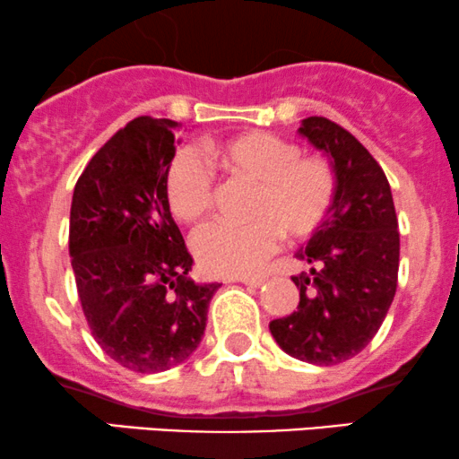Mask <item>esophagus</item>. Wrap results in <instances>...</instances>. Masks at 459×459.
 I'll return each mask as SVG.
<instances>
[{
    "instance_id": "1",
    "label": "esophagus",
    "mask_w": 459,
    "mask_h": 459,
    "mask_svg": "<svg viewBox=\"0 0 459 459\" xmlns=\"http://www.w3.org/2000/svg\"><path fill=\"white\" fill-rule=\"evenodd\" d=\"M242 284H247V287H261V284H265V278L264 276H248V278H240Z\"/></svg>"
}]
</instances>
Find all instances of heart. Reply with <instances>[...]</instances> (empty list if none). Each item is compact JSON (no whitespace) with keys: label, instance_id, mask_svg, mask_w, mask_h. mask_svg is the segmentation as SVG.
<instances>
[{"label":"heart","instance_id":"heart-1","mask_svg":"<svg viewBox=\"0 0 459 459\" xmlns=\"http://www.w3.org/2000/svg\"><path fill=\"white\" fill-rule=\"evenodd\" d=\"M204 158L230 181L255 186L247 225L211 223L195 231L192 251L212 276L259 270L282 234L306 240L323 228L337 200L335 169L282 136L248 130L204 145ZM217 198L212 172L194 152H181L166 175V200L178 221L195 223Z\"/></svg>","mask_w":459,"mask_h":459}]
</instances>
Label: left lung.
<instances>
[{
  "label": "left lung",
  "instance_id": "8db88e82",
  "mask_svg": "<svg viewBox=\"0 0 459 459\" xmlns=\"http://www.w3.org/2000/svg\"><path fill=\"white\" fill-rule=\"evenodd\" d=\"M299 134L331 160L337 200L323 228L295 257L299 306L270 323L293 359L331 367L367 348L382 326L398 281V219L390 183L362 143L326 117H306Z\"/></svg>",
  "mask_w": 459,
  "mask_h": 459
}]
</instances>
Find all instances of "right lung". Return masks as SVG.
Instances as JSON below:
<instances>
[{"instance_id": "right-lung-1", "label": "right lung", "mask_w": 459, "mask_h": 459, "mask_svg": "<svg viewBox=\"0 0 459 459\" xmlns=\"http://www.w3.org/2000/svg\"><path fill=\"white\" fill-rule=\"evenodd\" d=\"M177 126L134 117L94 153L71 200L69 255L88 326L109 359L136 373L192 356L221 287L187 276L194 259L166 200Z\"/></svg>"}]
</instances>
